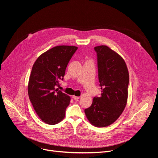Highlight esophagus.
<instances>
[{
  "mask_svg": "<svg viewBox=\"0 0 158 158\" xmlns=\"http://www.w3.org/2000/svg\"><path fill=\"white\" fill-rule=\"evenodd\" d=\"M73 98L74 99V100H78L79 99V96H73Z\"/></svg>",
  "mask_w": 158,
  "mask_h": 158,
  "instance_id": "obj_1",
  "label": "esophagus"
}]
</instances>
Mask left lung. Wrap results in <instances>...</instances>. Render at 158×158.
<instances>
[{"label": "left lung", "mask_w": 158, "mask_h": 158, "mask_svg": "<svg viewBox=\"0 0 158 158\" xmlns=\"http://www.w3.org/2000/svg\"><path fill=\"white\" fill-rule=\"evenodd\" d=\"M94 50L102 94L93 98L84 112L92 125L104 127L115 122L126 106L129 74L124 60L117 52L106 45L96 47Z\"/></svg>", "instance_id": "left-lung-1"}]
</instances>
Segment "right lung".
Segmentation results:
<instances>
[{"mask_svg": "<svg viewBox=\"0 0 158 158\" xmlns=\"http://www.w3.org/2000/svg\"><path fill=\"white\" fill-rule=\"evenodd\" d=\"M77 49L75 46L55 47L42 53L33 64L28 95L40 118L47 124H56L65 117L70 98L55 88L64 79L67 64Z\"/></svg>", "mask_w": 158, "mask_h": 158, "instance_id": "right-lung-1", "label": "right lung"}]
</instances>
